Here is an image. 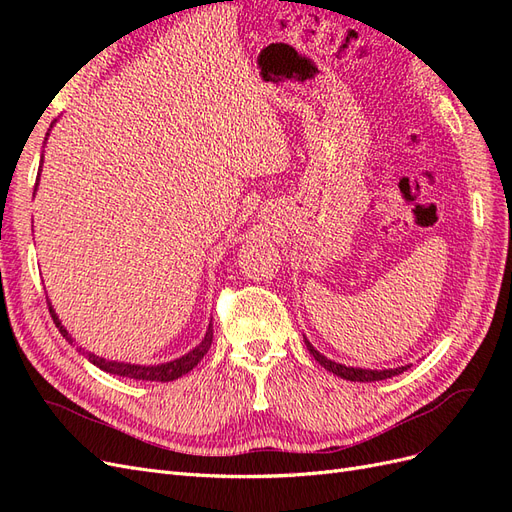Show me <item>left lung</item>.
Wrapping results in <instances>:
<instances>
[{
    "mask_svg": "<svg viewBox=\"0 0 512 512\" xmlns=\"http://www.w3.org/2000/svg\"><path fill=\"white\" fill-rule=\"evenodd\" d=\"M305 339V346L309 350V354L314 356V359L327 369L331 371V374L344 378V380H352V382H376V380H386V378H393V376H399L404 374V371L410 367V365H401V367H395V369H361V367H348V365H342V363H335L331 359H327V356L320 354L312 342H309L307 337Z\"/></svg>",
    "mask_w": 512,
    "mask_h": 512,
    "instance_id": "left-lung-1",
    "label": "left lung"
}]
</instances>
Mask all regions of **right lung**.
Returning a JSON list of instances; mask_svg holds the SVG:
<instances>
[{
  "mask_svg": "<svg viewBox=\"0 0 512 512\" xmlns=\"http://www.w3.org/2000/svg\"><path fill=\"white\" fill-rule=\"evenodd\" d=\"M53 123H51V128H53ZM46 138H49V132H46ZM46 138H44V141H46ZM42 160H44V156H42ZM38 170H42V164H40ZM38 181H40V173H38V179H36L34 194L38 190ZM49 312L53 316V322H55V327L59 329V333L66 337L68 344L74 346L76 339L68 333V329L64 327V324H61V320L55 314V309H53L51 303H49ZM211 342H213V324L209 322L203 342H200L196 348H192L190 352H185L183 356H179V359H175V361H166V363H158V365H136V363H123V361H108V359H104V356H98V354L89 352V350H85L81 346H76V350H79L89 363H94L96 367L106 371V374H113V376H119V378H130V380L170 382V380H177V378L188 374V371H192L200 363V359H203V356L207 354V350L211 348Z\"/></svg>",
  "mask_w": 512,
  "mask_h": 512,
  "instance_id": "obj_1",
  "label": "right lung"
}]
</instances>
